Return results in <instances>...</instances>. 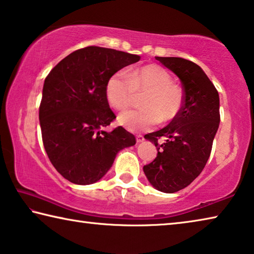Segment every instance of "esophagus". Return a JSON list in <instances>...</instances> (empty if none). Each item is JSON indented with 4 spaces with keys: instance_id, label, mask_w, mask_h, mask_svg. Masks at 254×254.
Here are the masks:
<instances>
[{
    "instance_id": "esophagus-1",
    "label": "esophagus",
    "mask_w": 254,
    "mask_h": 254,
    "mask_svg": "<svg viewBox=\"0 0 254 254\" xmlns=\"http://www.w3.org/2000/svg\"><path fill=\"white\" fill-rule=\"evenodd\" d=\"M143 140H144V137L142 135H137L136 136V142L137 143H142Z\"/></svg>"
}]
</instances>
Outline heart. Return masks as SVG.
I'll use <instances>...</instances> for the list:
<instances>
[{"mask_svg": "<svg viewBox=\"0 0 254 254\" xmlns=\"http://www.w3.org/2000/svg\"><path fill=\"white\" fill-rule=\"evenodd\" d=\"M172 76L160 65L152 64L127 73L118 70L108 78L106 97L109 105L117 110L129 108L136 93L148 92L143 101L145 109L125 111L118 123L131 132L151 130L163 118L169 122L176 118L184 103V92L172 82Z\"/></svg>", "mask_w": 254, "mask_h": 254, "instance_id": "b5f03b06", "label": "heart"}]
</instances>
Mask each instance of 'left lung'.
<instances>
[{
    "instance_id": "8db88e82",
    "label": "left lung",
    "mask_w": 254,
    "mask_h": 254,
    "mask_svg": "<svg viewBox=\"0 0 254 254\" xmlns=\"http://www.w3.org/2000/svg\"><path fill=\"white\" fill-rule=\"evenodd\" d=\"M180 78L184 103L168 126L145 136L157 147L155 160L143 170L155 189L173 193L188 187L209 159L219 120V95L213 83L193 62L180 57H156ZM165 136L166 143L157 140Z\"/></svg>"
}]
</instances>
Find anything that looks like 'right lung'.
<instances>
[{"instance_id": "obj_1", "label": "right lung", "mask_w": 254, "mask_h": 254, "mask_svg": "<svg viewBox=\"0 0 254 254\" xmlns=\"http://www.w3.org/2000/svg\"><path fill=\"white\" fill-rule=\"evenodd\" d=\"M140 57L116 49H77L62 60L46 77L39 107L45 151L58 172L75 185L99 181L119 151L136 144L122 126L103 128L116 115L106 97L112 74Z\"/></svg>"}]
</instances>
